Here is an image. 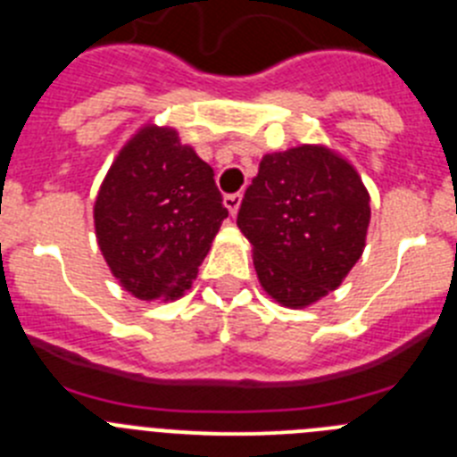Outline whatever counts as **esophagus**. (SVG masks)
<instances>
[{
  "label": "esophagus",
  "instance_id": "1",
  "mask_svg": "<svg viewBox=\"0 0 457 457\" xmlns=\"http://www.w3.org/2000/svg\"><path fill=\"white\" fill-rule=\"evenodd\" d=\"M240 204H242V195H240V192H233V195H226L224 196V206L228 208V212H231V215H236L237 208H240Z\"/></svg>",
  "mask_w": 457,
  "mask_h": 457
}]
</instances>
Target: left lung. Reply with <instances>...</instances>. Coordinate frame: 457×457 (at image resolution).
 <instances>
[{
    "instance_id": "1",
    "label": "left lung",
    "mask_w": 457,
    "mask_h": 457,
    "mask_svg": "<svg viewBox=\"0 0 457 457\" xmlns=\"http://www.w3.org/2000/svg\"><path fill=\"white\" fill-rule=\"evenodd\" d=\"M370 192L326 146L267 154L246 187L237 226L271 299L305 308L340 286L365 249Z\"/></svg>"
}]
</instances>
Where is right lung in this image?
Returning <instances> with one entry per match:
<instances>
[{
	"label": "right lung",
	"mask_w": 457,
	"mask_h": 457,
	"mask_svg": "<svg viewBox=\"0 0 457 457\" xmlns=\"http://www.w3.org/2000/svg\"><path fill=\"white\" fill-rule=\"evenodd\" d=\"M212 177L174 129H140L117 154L95 201V231L124 290L167 301L192 286L228 217Z\"/></svg>",
	"instance_id": "add662e5"
}]
</instances>
